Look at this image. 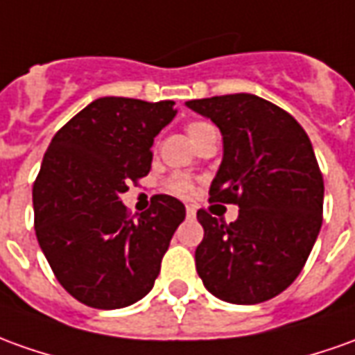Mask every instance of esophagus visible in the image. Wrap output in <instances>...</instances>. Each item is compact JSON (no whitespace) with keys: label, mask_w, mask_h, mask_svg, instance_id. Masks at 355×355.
<instances>
[{"label":"esophagus","mask_w":355,"mask_h":355,"mask_svg":"<svg viewBox=\"0 0 355 355\" xmlns=\"http://www.w3.org/2000/svg\"><path fill=\"white\" fill-rule=\"evenodd\" d=\"M185 212H187V218H195V214H197V210H195V207H191V205L185 207Z\"/></svg>","instance_id":"esophagus-1"}]
</instances>
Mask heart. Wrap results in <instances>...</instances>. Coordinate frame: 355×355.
I'll return each instance as SVG.
<instances>
[{"label": "heart", "instance_id": "obj_1", "mask_svg": "<svg viewBox=\"0 0 355 355\" xmlns=\"http://www.w3.org/2000/svg\"><path fill=\"white\" fill-rule=\"evenodd\" d=\"M214 131V127L207 123V121H191L189 125H187V135L191 137V141L197 145L199 141H201L202 137H207L209 133ZM168 189L175 195H182V197H187V195H191L193 191V183L189 182V178H185V175H172L170 180H168Z\"/></svg>", "mask_w": 355, "mask_h": 355}]
</instances>
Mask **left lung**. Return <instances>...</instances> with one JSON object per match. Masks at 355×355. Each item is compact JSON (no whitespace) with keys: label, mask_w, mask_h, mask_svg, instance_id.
Instances as JSON below:
<instances>
[{"label":"left lung","mask_w":355,"mask_h":355,"mask_svg":"<svg viewBox=\"0 0 355 355\" xmlns=\"http://www.w3.org/2000/svg\"><path fill=\"white\" fill-rule=\"evenodd\" d=\"M222 133L224 154L210 201L234 202L230 224L197 212L205 238L197 272L222 302L255 305L284 292L302 272L322 224L324 185L311 141L282 107L255 94L189 100Z\"/></svg>","instance_id":"1"}]
</instances>
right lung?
<instances>
[{
  "mask_svg": "<svg viewBox=\"0 0 355 355\" xmlns=\"http://www.w3.org/2000/svg\"><path fill=\"white\" fill-rule=\"evenodd\" d=\"M175 102L104 96L51 139L33 187L34 230L53 275L80 304L121 309L153 290L182 201L154 195L137 220L119 201L150 172L154 137L172 121Z\"/></svg>",
  "mask_w": 355,
  "mask_h": 355,
  "instance_id": "right-lung-1",
  "label": "right lung"
}]
</instances>
